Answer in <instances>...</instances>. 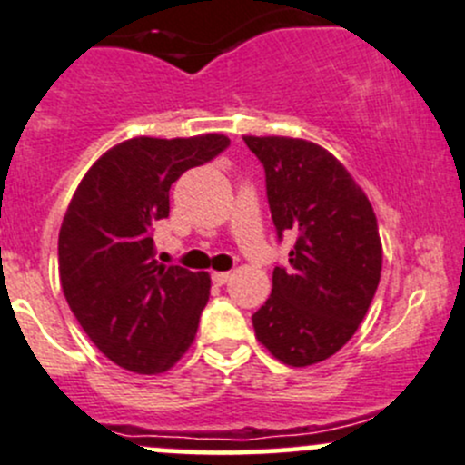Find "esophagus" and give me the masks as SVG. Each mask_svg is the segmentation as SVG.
<instances>
[{"label":"esophagus","mask_w":465,"mask_h":465,"mask_svg":"<svg viewBox=\"0 0 465 465\" xmlns=\"http://www.w3.org/2000/svg\"><path fill=\"white\" fill-rule=\"evenodd\" d=\"M229 277H232V272H213V274H211V279H213L215 286H223V283H227Z\"/></svg>","instance_id":"1"}]
</instances>
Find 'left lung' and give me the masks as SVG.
Here are the masks:
<instances>
[{
	"label": "left lung",
	"instance_id": "1",
	"mask_svg": "<svg viewBox=\"0 0 465 465\" xmlns=\"http://www.w3.org/2000/svg\"><path fill=\"white\" fill-rule=\"evenodd\" d=\"M265 170L277 238L295 233L288 268L252 315L274 359L304 368L336 354L366 318L381 274L375 211L327 150L300 138L245 136Z\"/></svg>",
	"mask_w": 465,
	"mask_h": 465
}]
</instances>
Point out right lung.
<instances>
[{"label":"right lung","instance_id":"1","mask_svg":"<svg viewBox=\"0 0 465 465\" xmlns=\"http://www.w3.org/2000/svg\"><path fill=\"white\" fill-rule=\"evenodd\" d=\"M229 138H132L85 173L58 233V272L72 313L104 357L156 375L183 357L209 302L211 279L154 259V227L170 186L213 161Z\"/></svg>","mask_w":465,"mask_h":465}]
</instances>
